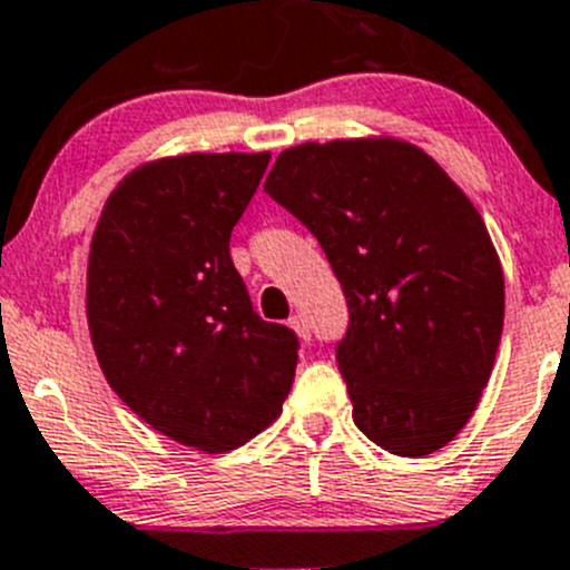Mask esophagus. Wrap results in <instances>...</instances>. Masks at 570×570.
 Instances as JSON below:
<instances>
[{
  "instance_id": "1",
  "label": "esophagus",
  "mask_w": 570,
  "mask_h": 570,
  "mask_svg": "<svg viewBox=\"0 0 570 570\" xmlns=\"http://www.w3.org/2000/svg\"><path fill=\"white\" fill-rule=\"evenodd\" d=\"M289 327L297 333V336L303 338V342H308V338H312V331H308V322L303 320L301 314H295V317H289Z\"/></svg>"
}]
</instances>
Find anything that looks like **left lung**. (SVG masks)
<instances>
[{
    "label": "left lung",
    "instance_id": "1",
    "mask_svg": "<svg viewBox=\"0 0 570 570\" xmlns=\"http://www.w3.org/2000/svg\"><path fill=\"white\" fill-rule=\"evenodd\" d=\"M264 193L317 237L342 284L350 322L336 361L361 433L400 458L450 444L491 377L504 322L480 212L402 140L286 148Z\"/></svg>",
    "mask_w": 570,
    "mask_h": 570
}]
</instances>
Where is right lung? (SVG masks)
<instances>
[{"label":"right lung","mask_w":570,"mask_h":570,"mask_svg":"<svg viewBox=\"0 0 570 570\" xmlns=\"http://www.w3.org/2000/svg\"><path fill=\"white\" fill-rule=\"evenodd\" d=\"M269 154H184L131 170L88 258V325L112 392L146 424L209 455L281 413L297 333L253 312L232 232Z\"/></svg>","instance_id":"obj_1"}]
</instances>
